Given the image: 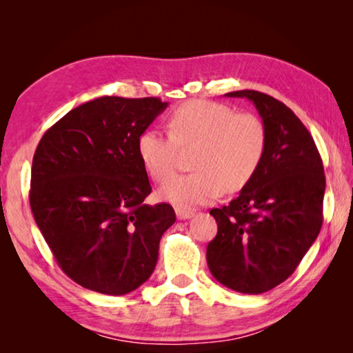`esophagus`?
Segmentation results:
<instances>
[{
  "label": "esophagus",
  "mask_w": 353,
  "mask_h": 353,
  "mask_svg": "<svg viewBox=\"0 0 353 353\" xmlns=\"http://www.w3.org/2000/svg\"><path fill=\"white\" fill-rule=\"evenodd\" d=\"M176 214L179 219H188L194 214V210H190V208H176Z\"/></svg>",
  "instance_id": "1"
}]
</instances>
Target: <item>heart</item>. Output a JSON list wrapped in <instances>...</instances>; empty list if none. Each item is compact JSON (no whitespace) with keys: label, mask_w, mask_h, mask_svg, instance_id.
<instances>
[{"label":"heart","mask_w":353,"mask_h":353,"mask_svg":"<svg viewBox=\"0 0 353 353\" xmlns=\"http://www.w3.org/2000/svg\"><path fill=\"white\" fill-rule=\"evenodd\" d=\"M198 144L190 175L170 174L178 146ZM266 149V129L252 113L205 99H191L170 117V132L148 129L139 139L143 166L155 182H165L160 199L179 208L208 204L223 191L235 193L252 181Z\"/></svg>","instance_id":"b5f03b06"}]
</instances>
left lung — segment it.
<instances>
[{
  "label": "left lung",
  "instance_id": "8db88e82",
  "mask_svg": "<svg viewBox=\"0 0 353 353\" xmlns=\"http://www.w3.org/2000/svg\"><path fill=\"white\" fill-rule=\"evenodd\" d=\"M248 98L266 129L259 171L229 205L212 208L218 234L207 246V265L227 288L261 294L285 282L322 227L325 176L313 137L294 112L255 90Z\"/></svg>",
  "mask_w": 353,
  "mask_h": 353
}]
</instances>
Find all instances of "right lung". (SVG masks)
<instances>
[{"label":"right lung","mask_w":353,"mask_h":353,"mask_svg":"<svg viewBox=\"0 0 353 353\" xmlns=\"http://www.w3.org/2000/svg\"><path fill=\"white\" fill-rule=\"evenodd\" d=\"M160 98L103 97L46 130L32 159L29 204L61 270L101 294L121 296L151 277L170 204L148 205V172L139 139Z\"/></svg>","instance_id":"add662e5"}]
</instances>
